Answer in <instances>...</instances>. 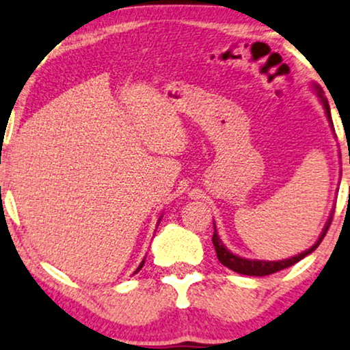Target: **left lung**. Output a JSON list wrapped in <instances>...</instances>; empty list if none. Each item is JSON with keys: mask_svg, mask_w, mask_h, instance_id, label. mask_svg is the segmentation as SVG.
I'll use <instances>...</instances> for the list:
<instances>
[{"mask_svg": "<svg viewBox=\"0 0 350 350\" xmlns=\"http://www.w3.org/2000/svg\"><path fill=\"white\" fill-rule=\"evenodd\" d=\"M312 88L314 90V94H317L318 98H320L323 109H325V113L327 116V122H329L331 128H333V120H331V110H329V103H327V98L325 97V92H323V89L320 88L318 84H312ZM334 131V129H333ZM333 221V214L329 215V219H327L325 228H323L320 239L314 241V245H312L308 250H305L304 253L297 254V256H292V258H287V260H280V261H262V260H247V258H241L239 254H234L230 252V250L226 248V245L222 243V240L219 239L217 235V230H215V224H214V235H213V243H214V248H215V253H217V258L219 261L222 262L224 266H227L228 269L235 271V273L239 274H245V275H269V274H274L278 273L280 269H286V267L295 265V262H299L300 260H304L305 256H308L310 253H313L314 250L318 248V245L321 243L323 239H325L327 228H329V224Z\"/></svg>", "mask_w": 350, "mask_h": 350, "instance_id": "obj_1", "label": "left lung"}]
</instances>
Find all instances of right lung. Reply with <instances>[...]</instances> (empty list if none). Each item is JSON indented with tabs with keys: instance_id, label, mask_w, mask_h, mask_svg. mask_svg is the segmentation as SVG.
Returning a JSON list of instances; mask_svg holds the SVG:
<instances>
[{
	"instance_id": "add662e5",
	"label": "right lung",
	"mask_w": 350,
	"mask_h": 350,
	"mask_svg": "<svg viewBox=\"0 0 350 350\" xmlns=\"http://www.w3.org/2000/svg\"><path fill=\"white\" fill-rule=\"evenodd\" d=\"M159 221H161V219H159ZM142 266H144V260H142V262H141V265H139V266H137V269L135 271V273H139V269H141V267H142Z\"/></svg>"
}]
</instances>
